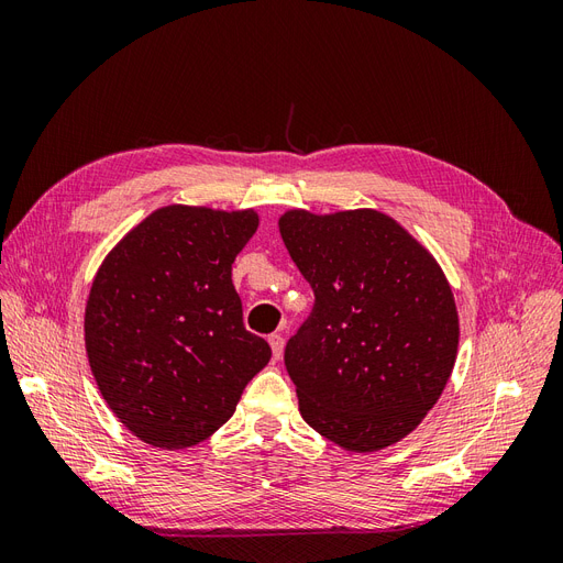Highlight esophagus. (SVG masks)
Here are the masks:
<instances>
[{
	"label": "esophagus",
	"mask_w": 563,
	"mask_h": 563,
	"mask_svg": "<svg viewBox=\"0 0 563 563\" xmlns=\"http://www.w3.org/2000/svg\"><path fill=\"white\" fill-rule=\"evenodd\" d=\"M269 347H272V356L279 360L282 352H284V335L282 333H272L269 335Z\"/></svg>",
	"instance_id": "1"
}]
</instances>
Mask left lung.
Wrapping results in <instances>:
<instances>
[{
	"label": "left lung",
	"instance_id": "left-lung-1",
	"mask_svg": "<svg viewBox=\"0 0 563 563\" xmlns=\"http://www.w3.org/2000/svg\"><path fill=\"white\" fill-rule=\"evenodd\" d=\"M279 232L314 291L284 350L300 416L347 451L391 446L418 428L455 364L444 272L378 211H288Z\"/></svg>",
	"mask_w": 563,
	"mask_h": 563
}]
</instances>
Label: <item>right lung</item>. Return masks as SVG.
Returning a JSON list of instances; mask_svg holds the SVG:
<instances>
[{
    "instance_id": "add662e5",
    "label": "right lung",
    "mask_w": 563,
    "mask_h": 563,
    "mask_svg": "<svg viewBox=\"0 0 563 563\" xmlns=\"http://www.w3.org/2000/svg\"><path fill=\"white\" fill-rule=\"evenodd\" d=\"M253 211L164 207L133 228L93 279L84 338L100 395L159 449H187L225 424L272 350L244 327L232 263Z\"/></svg>"
}]
</instances>
